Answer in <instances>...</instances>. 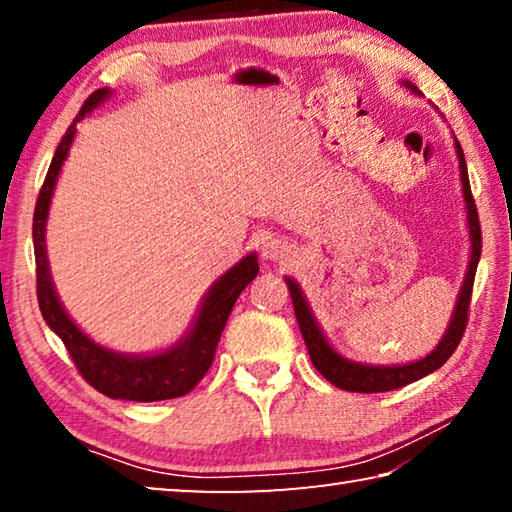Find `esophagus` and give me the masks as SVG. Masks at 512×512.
Listing matches in <instances>:
<instances>
[{
  "label": "esophagus",
  "instance_id": "1",
  "mask_svg": "<svg viewBox=\"0 0 512 512\" xmlns=\"http://www.w3.org/2000/svg\"><path fill=\"white\" fill-rule=\"evenodd\" d=\"M289 255V246L277 237H264L262 239V257L264 259H282Z\"/></svg>",
  "mask_w": 512,
  "mask_h": 512
}]
</instances>
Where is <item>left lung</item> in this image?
<instances>
[{
    "instance_id": "left-lung-1",
    "label": "left lung",
    "mask_w": 512,
    "mask_h": 512,
    "mask_svg": "<svg viewBox=\"0 0 512 512\" xmlns=\"http://www.w3.org/2000/svg\"><path fill=\"white\" fill-rule=\"evenodd\" d=\"M404 85H409L413 92H418L415 85L411 83H404ZM454 146H456L458 169H461V185H463V198L467 207V225H470L472 250H470V264H467L463 287H461V293H458V302L454 307V316L449 320L447 332L436 345V350L429 352L427 357L413 363H404V366H368V363H357L341 357V354L327 343L325 334L320 332L316 318L307 305V298L302 296V291L298 287V282L291 280V277H284L291 291L293 309H296V318H298L302 339H305V345L309 350L311 363H314L320 375H323L329 384H334L336 388H343V391H352V393H384V391H393V388H402L406 384H411V381H418L422 377L431 375L433 370L443 366L463 339L476 266H479V259H481V225H479V214H476V205L472 198L470 178H467V164H465L463 149L461 144H458V140H454Z\"/></svg>"
}]
</instances>
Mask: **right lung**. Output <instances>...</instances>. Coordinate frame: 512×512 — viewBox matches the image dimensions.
<instances>
[{
    "label": "right lung",
    "mask_w": 512,
    "mask_h": 512,
    "mask_svg": "<svg viewBox=\"0 0 512 512\" xmlns=\"http://www.w3.org/2000/svg\"><path fill=\"white\" fill-rule=\"evenodd\" d=\"M110 97L108 88L92 92L85 99L83 108L76 115L74 124L67 128V133L60 140L54 153V160L49 164L47 178L36 201L33 212V250H36V282H38V305L45 323L54 329L58 339L65 343V348L72 357L74 366L79 368L83 379L92 388L112 400H131V402H158L171 400V397H183L205 377L214 361L216 345H219L221 332L239 293L244 291L259 273L257 255L250 253L239 264L230 268L216 280L210 291L205 293L198 309V316L189 332L169 350L158 354H146V357H131V354H119L108 348H101L90 336H85L74 320L67 316V311L60 305L56 296L54 282H51L47 248H45V225L54 196V187L58 180L60 167L69 153V146L76 135V121H81L88 112H92Z\"/></svg>",
    "instance_id": "1"
}]
</instances>
